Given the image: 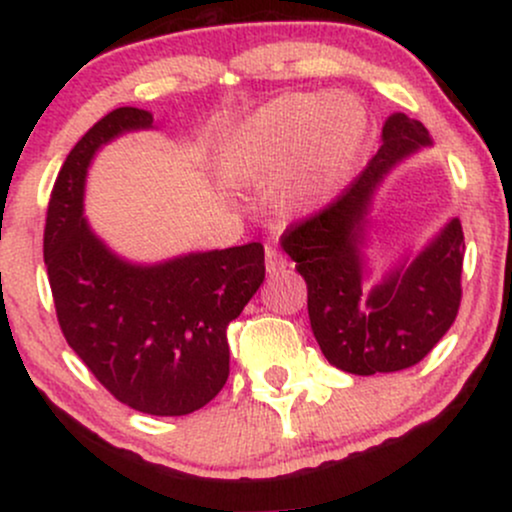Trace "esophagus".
Returning <instances> with one entry per match:
<instances>
[{
  "mask_svg": "<svg viewBox=\"0 0 512 512\" xmlns=\"http://www.w3.org/2000/svg\"><path fill=\"white\" fill-rule=\"evenodd\" d=\"M264 264H267V274H281L291 267V262L286 260L276 248H267V255H264Z\"/></svg>",
  "mask_w": 512,
  "mask_h": 512,
  "instance_id": "1",
  "label": "esophagus"
}]
</instances>
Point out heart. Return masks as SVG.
I'll use <instances>...</instances> for the list:
<instances>
[{"instance_id": "b5f03b06", "label": "heart", "mask_w": 512, "mask_h": 512, "mask_svg": "<svg viewBox=\"0 0 512 512\" xmlns=\"http://www.w3.org/2000/svg\"><path fill=\"white\" fill-rule=\"evenodd\" d=\"M363 134V115L334 96L296 93L276 98L221 137L216 166L231 180L276 185L303 163L301 173L279 195V204L298 209L327 192L354 156Z\"/></svg>"}]
</instances>
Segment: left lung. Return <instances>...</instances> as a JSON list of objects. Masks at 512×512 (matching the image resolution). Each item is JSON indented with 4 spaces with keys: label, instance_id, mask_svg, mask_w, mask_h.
<instances>
[{
    "label": "left lung",
    "instance_id": "left-lung-1",
    "mask_svg": "<svg viewBox=\"0 0 512 512\" xmlns=\"http://www.w3.org/2000/svg\"><path fill=\"white\" fill-rule=\"evenodd\" d=\"M421 146H431L428 129L404 113L390 115L383 146L366 170L332 204L286 228L281 238L308 284L317 344L327 361L346 373H395L414 366L443 339L460 308V219H450L419 255L402 257L378 281H370L363 252L375 190Z\"/></svg>",
    "mask_w": 512,
    "mask_h": 512
}]
</instances>
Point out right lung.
Listing matches in <instances>:
<instances>
[{
  "label": "right lung",
  "mask_w": 512,
  "mask_h": 512,
  "mask_svg": "<svg viewBox=\"0 0 512 512\" xmlns=\"http://www.w3.org/2000/svg\"><path fill=\"white\" fill-rule=\"evenodd\" d=\"M151 127L149 110L117 108L76 142L52 187L43 255L64 339L98 383L144 414L185 416L226 385V330L264 281V248L137 264L93 233L84 216L93 156L125 132Z\"/></svg>",
  "instance_id": "add662e5"
}]
</instances>
